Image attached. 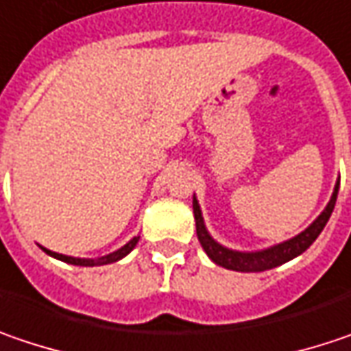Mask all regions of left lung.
<instances>
[{"label":"left lung","instance_id":"8db88e82","mask_svg":"<svg viewBox=\"0 0 351 351\" xmlns=\"http://www.w3.org/2000/svg\"><path fill=\"white\" fill-rule=\"evenodd\" d=\"M338 189H340V180L334 186L332 198L328 202V206L324 208V213L319 215L304 232H300L298 237L290 238L286 242H280L276 246H270L266 250H256V252H238V250H230L222 244H218L215 238L208 234L206 226H204V218L200 213L198 200L196 196H193V210H195L196 220V237L200 246L204 248V252L208 254V258L226 268V270H237V272H264L270 268H276L280 264L292 260V258L300 256L304 250H308L312 246V242L319 237V232L324 230L326 222L332 217V210L336 206V198H338Z\"/></svg>","mask_w":351,"mask_h":351}]
</instances>
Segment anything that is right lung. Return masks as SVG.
Listing matches in <instances>:
<instances>
[{
    "mask_svg": "<svg viewBox=\"0 0 351 351\" xmlns=\"http://www.w3.org/2000/svg\"><path fill=\"white\" fill-rule=\"evenodd\" d=\"M138 238L141 237H134L133 240H129L123 248H119V250H114L111 254H107V256H101V258H73V256H65V254H59V252H51V250H47V248H43L49 256L57 258V260H61V262H67V264H75V266H103V264H111V262H117V260H121V258H125L131 250H133L134 246H136V242H138Z\"/></svg>",
    "mask_w": 351,
    "mask_h": 351,
    "instance_id": "obj_1",
    "label": "right lung"
}]
</instances>
